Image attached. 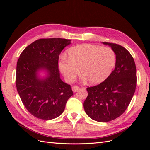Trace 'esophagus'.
I'll return each instance as SVG.
<instances>
[{
    "label": "esophagus",
    "mask_w": 150,
    "mask_h": 150,
    "mask_svg": "<svg viewBox=\"0 0 150 150\" xmlns=\"http://www.w3.org/2000/svg\"><path fill=\"white\" fill-rule=\"evenodd\" d=\"M72 91L74 93H76V91H78V90L79 89V87L78 86H74L73 87H72Z\"/></svg>",
    "instance_id": "34e87169"
}]
</instances>
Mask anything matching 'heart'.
<instances>
[{"instance_id":"1","label":"heart","mask_w":150,"mask_h":150,"mask_svg":"<svg viewBox=\"0 0 150 150\" xmlns=\"http://www.w3.org/2000/svg\"><path fill=\"white\" fill-rule=\"evenodd\" d=\"M67 53L68 58L62 57L59 66L68 82L75 79L81 69L83 81L100 83L110 76L116 64V54L109 47L84 44L69 49Z\"/></svg>"}]
</instances>
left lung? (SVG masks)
<instances>
[{
  "label": "left lung",
  "instance_id": "1",
  "mask_svg": "<svg viewBox=\"0 0 150 150\" xmlns=\"http://www.w3.org/2000/svg\"><path fill=\"white\" fill-rule=\"evenodd\" d=\"M103 44L114 51L115 69L103 83L87 88L88 94L83 106L93 120L108 122L120 116L129 106L137 86V69L128 50L114 43Z\"/></svg>",
  "mask_w": 150,
  "mask_h": 150
}]
</instances>
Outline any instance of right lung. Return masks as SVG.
Listing matches in <instances>:
<instances>
[{
    "label": "right lung",
    "mask_w": 150,
    "mask_h": 150,
    "mask_svg": "<svg viewBox=\"0 0 150 150\" xmlns=\"http://www.w3.org/2000/svg\"><path fill=\"white\" fill-rule=\"evenodd\" d=\"M71 40L40 39L25 47L16 68V84L22 103L31 115L49 120L59 116L73 95L71 86L60 78L59 54ZM46 73L40 77L39 72Z\"/></svg>",
    "instance_id": "1"
}]
</instances>
